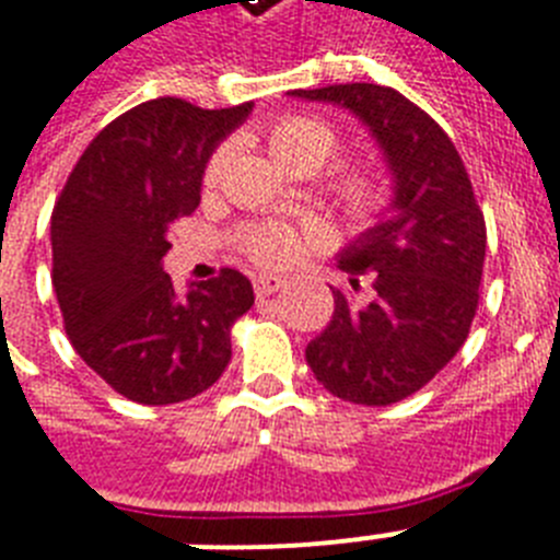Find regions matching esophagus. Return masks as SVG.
I'll use <instances>...</instances> for the list:
<instances>
[{"label":"esophagus","mask_w":560,"mask_h":560,"mask_svg":"<svg viewBox=\"0 0 560 560\" xmlns=\"http://www.w3.org/2000/svg\"><path fill=\"white\" fill-rule=\"evenodd\" d=\"M281 288H284V279H279V276H256V279H253V290H256V295L279 293Z\"/></svg>","instance_id":"obj_1"}]
</instances>
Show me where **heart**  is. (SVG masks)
<instances>
[{
  "label": "heart",
  "instance_id": "b5f03b06",
  "mask_svg": "<svg viewBox=\"0 0 560 560\" xmlns=\"http://www.w3.org/2000/svg\"><path fill=\"white\" fill-rule=\"evenodd\" d=\"M265 138L272 158L293 175H316L339 152V135H336L334 126L307 115L281 117L267 129ZM226 154H230L226 147L212 152V158L203 166V189H212L221 180ZM334 198L339 212L351 226L374 224L385 207L383 180L371 170L348 166L334 177ZM235 244H238L241 256L256 267H288L316 244V235L293 224L267 221V224L244 226L235 235Z\"/></svg>",
  "mask_w": 560,
  "mask_h": 560
}]
</instances>
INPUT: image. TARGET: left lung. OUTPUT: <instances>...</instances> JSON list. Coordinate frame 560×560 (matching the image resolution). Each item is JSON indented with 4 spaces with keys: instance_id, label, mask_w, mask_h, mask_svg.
I'll return each mask as SVG.
<instances>
[{
    "instance_id": "left-lung-1",
    "label": "left lung",
    "mask_w": 560,
    "mask_h": 560,
    "mask_svg": "<svg viewBox=\"0 0 560 560\" xmlns=\"http://www.w3.org/2000/svg\"><path fill=\"white\" fill-rule=\"evenodd\" d=\"M295 97L348 108L383 147L397 177L394 215L339 256L368 302L334 290V319L311 345L307 365L334 397L390 406L429 385L471 330L486 261V221L452 138L399 91L376 83L295 89Z\"/></svg>"
}]
</instances>
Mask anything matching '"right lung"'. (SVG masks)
<instances>
[{"instance_id": "obj_1", "label": "right lung", "mask_w": 560, "mask_h": 560, "mask_svg": "<svg viewBox=\"0 0 560 560\" xmlns=\"http://www.w3.org/2000/svg\"><path fill=\"white\" fill-rule=\"evenodd\" d=\"M253 112L147 100L91 140L51 212L54 293L85 365L140 406H172L218 383L233 325L253 307L238 270L175 293L161 261L170 230L201 201L212 149Z\"/></svg>"}]
</instances>
